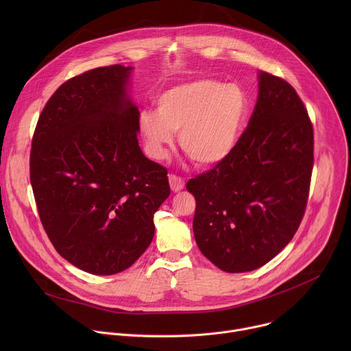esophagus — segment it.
<instances>
[{"mask_svg":"<svg viewBox=\"0 0 351 351\" xmlns=\"http://www.w3.org/2000/svg\"><path fill=\"white\" fill-rule=\"evenodd\" d=\"M169 186H171V190L173 193H178L180 190H183L184 187V182L182 178L176 176V175H169Z\"/></svg>","mask_w":351,"mask_h":351,"instance_id":"1","label":"esophagus"}]
</instances>
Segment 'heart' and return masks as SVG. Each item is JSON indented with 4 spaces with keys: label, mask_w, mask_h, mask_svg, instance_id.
Wrapping results in <instances>:
<instances>
[{
    "label": "heart",
    "mask_w": 351,
    "mask_h": 351,
    "mask_svg": "<svg viewBox=\"0 0 351 351\" xmlns=\"http://www.w3.org/2000/svg\"><path fill=\"white\" fill-rule=\"evenodd\" d=\"M157 111L144 110L137 128L148 156L162 160L179 132V145L198 167L223 162L243 134L250 98L237 84L194 79L175 84L156 99Z\"/></svg>",
    "instance_id": "heart-1"
}]
</instances>
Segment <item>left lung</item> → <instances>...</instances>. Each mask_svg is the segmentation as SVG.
<instances>
[{"instance_id":"obj_1","label":"left lung","mask_w":351,"mask_h":351,"mask_svg":"<svg viewBox=\"0 0 351 351\" xmlns=\"http://www.w3.org/2000/svg\"><path fill=\"white\" fill-rule=\"evenodd\" d=\"M314 164L307 110L283 79L258 72V98L233 153L187 182L195 243L230 274L254 271L289 244L303 219Z\"/></svg>"}]
</instances>
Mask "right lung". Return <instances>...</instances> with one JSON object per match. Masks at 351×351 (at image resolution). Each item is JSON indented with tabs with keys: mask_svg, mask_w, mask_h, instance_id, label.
I'll return each instance as SVG.
<instances>
[{
	"mask_svg": "<svg viewBox=\"0 0 351 351\" xmlns=\"http://www.w3.org/2000/svg\"><path fill=\"white\" fill-rule=\"evenodd\" d=\"M132 71L112 65L65 82L32 143L30 183L44 230L60 256L93 275H114L138 260L171 194L168 171L137 141Z\"/></svg>",
	"mask_w": 351,
	"mask_h": 351,
	"instance_id": "obj_1",
	"label": "right lung"
}]
</instances>
